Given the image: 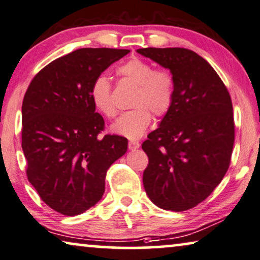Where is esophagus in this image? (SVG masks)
Masks as SVG:
<instances>
[{
  "instance_id": "1",
  "label": "esophagus",
  "mask_w": 260,
  "mask_h": 260,
  "mask_svg": "<svg viewBox=\"0 0 260 260\" xmlns=\"http://www.w3.org/2000/svg\"><path fill=\"white\" fill-rule=\"evenodd\" d=\"M140 147V144H139V141H129L128 142V148L131 151H134V149H138Z\"/></svg>"
}]
</instances>
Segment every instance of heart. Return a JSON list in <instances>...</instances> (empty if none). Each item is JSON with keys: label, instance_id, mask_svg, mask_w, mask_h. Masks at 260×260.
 Segmentation results:
<instances>
[{"label": "heart", "instance_id": "obj_1", "mask_svg": "<svg viewBox=\"0 0 260 260\" xmlns=\"http://www.w3.org/2000/svg\"><path fill=\"white\" fill-rule=\"evenodd\" d=\"M118 74L138 85V90L132 104L135 108L120 115L112 125V131L128 139H139L152 121L151 111L155 115H164L171 108L174 99V79L170 72L154 69L149 62L138 57L120 66ZM89 95L102 115L114 118L116 105L107 75L100 74L93 80Z\"/></svg>", "mask_w": 260, "mask_h": 260}]
</instances>
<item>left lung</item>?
I'll return each instance as SVG.
<instances>
[{"label":"left lung","instance_id":"1","mask_svg":"<svg viewBox=\"0 0 260 260\" xmlns=\"http://www.w3.org/2000/svg\"><path fill=\"white\" fill-rule=\"evenodd\" d=\"M168 69L174 99L142 149L145 191L153 204L181 212L204 202L229 170L235 142L232 101L212 66L186 48H141Z\"/></svg>","mask_w":260,"mask_h":260}]
</instances>
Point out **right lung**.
Masks as SVG:
<instances>
[{"label":"right lung","instance_id":"1","mask_svg":"<svg viewBox=\"0 0 260 260\" xmlns=\"http://www.w3.org/2000/svg\"><path fill=\"white\" fill-rule=\"evenodd\" d=\"M128 49L81 48L47 64L31 80L22 102V149L27 177L50 208L78 215L105 192L109 166L128 141L98 135L104 118L95 112L93 80Z\"/></svg>","mask_w":260,"mask_h":260}]
</instances>
